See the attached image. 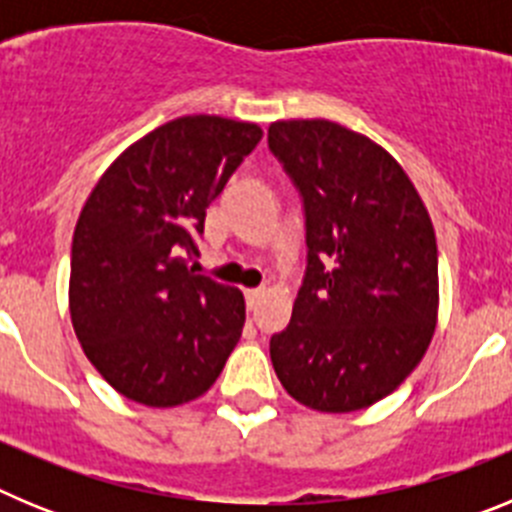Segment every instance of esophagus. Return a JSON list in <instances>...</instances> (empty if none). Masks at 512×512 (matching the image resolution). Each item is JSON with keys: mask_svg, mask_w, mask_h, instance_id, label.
Wrapping results in <instances>:
<instances>
[{"mask_svg": "<svg viewBox=\"0 0 512 512\" xmlns=\"http://www.w3.org/2000/svg\"><path fill=\"white\" fill-rule=\"evenodd\" d=\"M261 297H264V289H246V302H248V310L259 305Z\"/></svg>", "mask_w": 512, "mask_h": 512, "instance_id": "1", "label": "esophagus"}]
</instances>
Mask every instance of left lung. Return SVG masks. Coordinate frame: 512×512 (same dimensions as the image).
Returning a JSON list of instances; mask_svg holds the SVG:
<instances>
[{
	"instance_id": "1",
	"label": "left lung",
	"mask_w": 512,
	"mask_h": 512,
	"mask_svg": "<svg viewBox=\"0 0 512 512\" xmlns=\"http://www.w3.org/2000/svg\"><path fill=\"white\" fill-rule=\"evenodd\" d=\"M269 148L300 187L307 274L271 336L284 390L320 413H354L413 374L438 320L431 215L397 158L323 120H277Z\"/></svg>"
}]
</instances>
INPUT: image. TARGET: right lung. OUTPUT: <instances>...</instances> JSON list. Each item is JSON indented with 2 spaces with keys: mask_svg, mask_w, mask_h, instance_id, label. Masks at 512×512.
<instances>
[{
  "mask_svg": "<svg viewBox=\"0 0 512 512\" xmlns=\"http://www.w3.org/2000/svg\"><path fill=\"white\" fill-rule=\"evenodd\" d=\"M256 122L184 115L94 184L71 243V325L112 390L148 408L197 400L246 323L243 292L194 274L205 207L256 148Z\"/></svg>",
  "mask_w": 512,
  "mask_h": 512,
  "instance_id": "1",
  "label": "right lung"
}]
</instances>
